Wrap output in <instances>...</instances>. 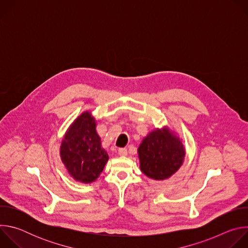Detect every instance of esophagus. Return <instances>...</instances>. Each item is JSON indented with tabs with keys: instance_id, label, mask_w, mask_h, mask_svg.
Masks as SVG:
<instances>
[{
	"instance_id": "1",
	"label": "esophagus",
	"mask_w": 248,
	"mask_h": 248,
	"mask_svg": "<svg viewBox=\"0 0 248 248\" xmlns=\"http://www.w3.org/2000/svg\"><path fill=\"white\" fill-rule=\"evenodd\" d=\"M119 155L121 156H126L127 155V150L125 148H120L119 149Z\"/></svg>"
}]
</instances>
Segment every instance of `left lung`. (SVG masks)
<instances>
[{
	"instance_id": "1",
	"label": "left lung",
	"mask_w": 248,
	"mask_h": 248,
	"mask_svg": "<svg viewBox=\"0 0 248 248\" xmlns=\"http://www.w3.org/2000/svg\"><path fill=\"white\" fill-rule=\"evenodd\" d=\"M137 152L141 171L155 181L169 179L182 167L186 156L182 140L167 126L149 132Z\"/></svg>"
}]
</instances>
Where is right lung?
Instances as JSON below:
<instances>
[{
	"instance_id": "right-lung-1",
	"label": "right lung",
	"mask_w": 248,
	"mask_h": 248,
	"mask_svg": "<svg viewBox=\"0 0 248 248\" xmlns=\"http://www.w3.org/2000/svg\"><path fill=\"white\" fill-rule=\"evenodd\" d=\"M60 155L67 172L76 181L90 184L97 180L109 156L102 148L96 122L90 112L82 113L68 127Z\"/></svg>"
}]
</instances>
